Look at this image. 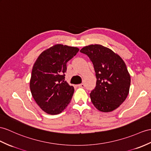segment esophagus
I'll return each instance as SVG.
<instances>
[{"label":"esophagus","mask_w":151,"mask_h":151,"mask_svg":"<svg viewBox=\"0 0 151 151\" xmlns=\"http://www.w3.org/2000/svg\"><path fill=\"white\" fill-rule=\"evenodd\" d=\"M78 86H79V87H80V88H84V86H85V84H84V83H81V84H79Z\"/></svg>","instance_id":"esophagus-1"}]
</instances>
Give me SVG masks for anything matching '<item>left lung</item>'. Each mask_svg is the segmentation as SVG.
Segmentation results:
<instances>
[{"label":"left lung","mask_w":151,"mask_h":151,"mask_svg":"<svg viewBox=\"0 0 151 151\" xmlns=\"http://www.w3.org/2000/svg\"><path fill=\"white\" fill-rule=\"evenodd\" d=\"M93 65L96 86L91 91L94 106L102 112L119 108L127 98L131 77L124 61L118 54L101 45H90L81 49Z\"/></svg>","instance_id":"8db88e82"}]
</instances>
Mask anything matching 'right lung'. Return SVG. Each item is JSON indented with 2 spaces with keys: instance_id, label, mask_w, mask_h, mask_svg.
<instances>
[{
  "instance_id": "1",
  "label": "right lung",
  "mask_w": 151,
  "mask_h": 151,
  "mask_svg": "<svg viewBox=\"0 0 151 151\" xmlns=\"http://www.w3.org/2000/svg\"><path fill=\"white\" fill-rule=\"evenodd\" d=\"M78 48L57 44L40 55L32 67L30 89L43 111L61 113L70 102L74 88L65 81L67 63L79 52Z\"/></svg>"
}]
</instances>
